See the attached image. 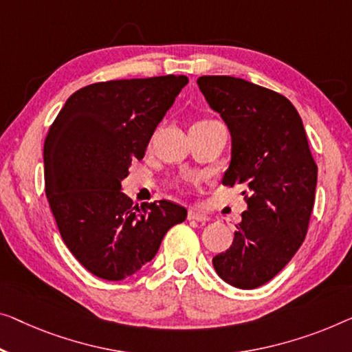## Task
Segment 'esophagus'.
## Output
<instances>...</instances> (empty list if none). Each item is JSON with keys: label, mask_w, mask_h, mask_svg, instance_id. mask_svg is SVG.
I'll use <instances>...</instances> for the list:
<instances>
[{"label": "esophagus", "mask_w": 352, "mask_h": 352, "mask_svg": "<svg viewBox=\"0 0 352 352\" xmlns=\"http://www.w3.org/2000/svg\"><path fill=\"white\" fill-rule=\"evenodd\" d=\"M188 218L192 219V221H197V223H207L210 221V218L207 214H204L202 212H199V210H190L188 212Z\"/></svg>", "instance_id": "esophagus-1"}]
</instances>
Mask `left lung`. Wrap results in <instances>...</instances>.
Segmentation results:
<instances>
[{"label": "left lung", "mask_w": 352, "mask_h": 352, "mask_svg": "<svg viewBox=\"0 0 352 352\" xmlns=\"http://www.w3.org/2000/svg\"><path fill=\"white\" fill-rule=\"evenodd\" d=\"M199 90L230 133L223 185L243 186L248 210L217 274L240 289L265 285L285 269L305 239L318 166L302 118L289 99L230 76L197 78Z\"/></svg>", "instance_id": "1"}]
</instances>
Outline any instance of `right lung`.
Here are the masks:
<instances>
[{
  "mask_svg": "<svg viewBox=\"0 0 352 352\" xmlns=\"http://www.w3.org/2000/svg\"><path fill=\"white\" fill-rule=\"evenodd\" d=\"M186 76L99 82L71 94L44 144L45 194L63 242L88 272L120 281L158 253L186 219L169 201L134 207L122 191Z\"/></svg>",
  "mask_w": 352,
  "mask_h": 352,
  "instance_id": "add662e5",
  "label": "right lung"
}]
</instances>
